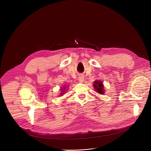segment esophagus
<instances>
[{
    "label": "esophagus",
    "instance_id": "obj_1",
    "mask_svg": "<svg viewBox=\"0 0 151 151\" xmlns=\"http://www.w3.org/2000/svg\"><path fill=\"white\" fill-rule=\"evenodd\" d=\"M78 81H79V82L80 83H83L84 81V76H83V75H80L78 76Z\"/></svg>",
    "mask_w": 151,
    "mask_h": 151
}]
</instances>
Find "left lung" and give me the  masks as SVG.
Segmentation results:
<instances>
[{
    "instance_id": "1",
    "label": "left lung",
    "mask_w": 151,
    "mask_h": 151,
    "mask_svg": "<svg viewBox=\"0 0 151 151\" xmlns=\"http://www.w3.org/2000/svg\"><path fill=\"white\" fill-rule=\"evenodd\" d=\"M93 86L96 90V91L100 94H104L105 93V88L104 85L100 80H96L93 82Z\"/></svg>"
}]
</instances>
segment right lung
<instances>
[{
    "instance_id": "right-lung-1",
    "label": "right lung",
    "mask_w": 151,
    "mask_h": 151,
    "mask_svg": "<svg viewBox=\"0 0 151 151\" xmlns=\"http://www.w3.org/2000/svg\"><path fill=\"white\" fill-rule=\"evenodd\" d=\"M66 89H67V85H63V86L61 87V88H60V91H61V92L60 93V95H59L60 96H63V95L65 93V91H66Z\"/></svg>"
}]
</instances>
